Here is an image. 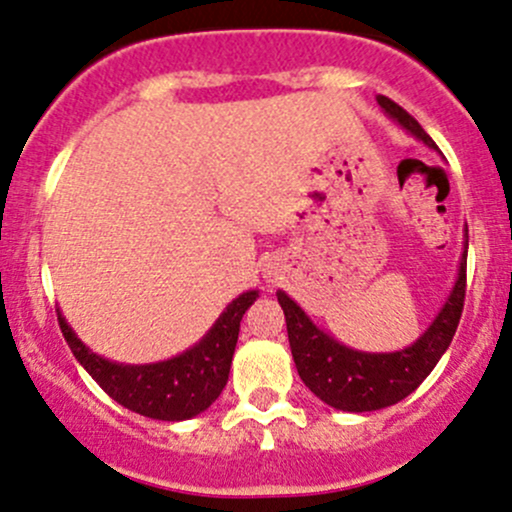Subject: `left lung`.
Here are the masks:
<instances>
[{
	"label": "left lung",
	"mask_w": 512,
	"mask_h": 512,
	"mask_svg": "<svg viewBox=\"0 0 512 512\" xmlns=\"http://www.w3.org/2000/svg\"><path fill=\"white\" fill-rule=\"evenodd\" d=\"M378 104L390 119H395L403 129H408L415 139L430 148L437 144L427 136V131L410 117L400 104L388 97H378ZM469 241V236H466ZM469 249V244H466ZM278 302L285 312L288 324V342L293 351L295 368H298L302 383L332 408L344 412H371L400 403L403 398L420 386L444 351L452 344L456 327H459L461 310H464L466 295V251L459 263V276L449 293L447 302L434 317L425 334L415 344L388 354H371V351H356L339 344L337 339L324 334L302 307L293 298L278 290Z\"/></svg>",
	"instance_id": "obj_1"
}]
</instances>
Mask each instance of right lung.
I'll return each instance as SVG.
<instances>
[{
  "instance_id": "obj_1",
  "label": "right lung",
  "mask_w": 512,
  "mask_h": 512,
  "mask_svg": "<svg viewBox=\"0 0 512 512\" xmlns=\"http://www.w3.org/2000/svg\"><path fill=\"white\" fill-rule=\"evenodd\" d=\"M256 298L258 290L241 293L195 346L168 361L144 366H126L97 356L80 342L60 310L58 324L75 359L109 398L144 417L178 422L210 408L227 386L241 317Z\"/></svg>"
}]
</instances>
